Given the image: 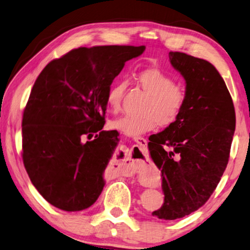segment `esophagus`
Masks as SVG:
<instances>
[{
    "instance_id": "1",
    "label": "esophagus",
    "mask_w": 250,
    "mask_h": 250,
    "mask_svg": "<svg viewBox=\"0 0 250 250\" xmlns=\"http://www.w3.org/2000/svg\"><path fill=\"white\" fill-rule=\"evenodd\" d=\"M134 142L137 144V145L142 148V149H144V148L146 147V145H147V141L144 137H135L134 138ZM141 149V150H142ZM143 151V150H142ZM138 160V159H137ZM144 166V160H142L141 159V161H139V164L136 166V167L135 168H130V169H127V170H124V171H123V173H124V176H132L133 173H135V171H137L138 170V168H141V167H143Z\"/></svg>"
}]
</instances>
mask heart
Segmentation results:
<instances>
[{"label": "heart", "instance_id": "b5f03b06", "mask_svg": "<svg viewBox=\"0 0 250 250\" xmlns=\"http://www.w3.org/2000/svg\"><path fill=\"white\" fill-rule=\"evenodd\" d=\"M136 80L148 94L143 106L144 113L124 115L111 122L112 128L130 137H138L159 124L169 126L181 115L186 105L187 92L180 84L174 83L173 78L159 68H147L136 74ZM126 82L117 80L108 86L106 104L113 112L122 106Z\"/></svg>", "mask_w": 250, "mask_h": 250}]
</instances>
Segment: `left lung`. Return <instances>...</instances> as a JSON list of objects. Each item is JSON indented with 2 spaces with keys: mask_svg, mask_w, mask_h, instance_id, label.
<instances>
[{
  "mask_svg": "<svg viewBox=\"0 0 250 250\" xmlns=\"http://www.w3.org/2000/svg\"><path fill=\"white\" fill-rule=\"evenodd\" d=\"M169 60L186 80V105L173 124L151 135L148 149L161 171L165 194L152 215L172 221L199 209L215 190L229 164L236 117L212 63L178 51H170Z\"/></svg>",
  "mask_w": 250,
  "mask_h": 250,
  "instance_id": "left-lung-1",
  "label": "left lung"
}]
</instances>
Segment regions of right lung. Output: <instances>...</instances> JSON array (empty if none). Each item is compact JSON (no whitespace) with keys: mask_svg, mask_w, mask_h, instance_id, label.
<instances>
[{"mask_svg":"<svg viewBox=\"0 0 250 250\" xmlns=\"http://www.w3.org/2000/svg\"><path fill=\"white\" fill-rule=\"evenodd\" d=\"M145 46L81 47L50 61L30 92L21 122L23 163L47 202L62 211L90 208L120 139L102 130L106 92Z\"/></svg>","mask_w":250,"mask_h":250,"instance_id":"1","label":"right lung"}]
</instances>
